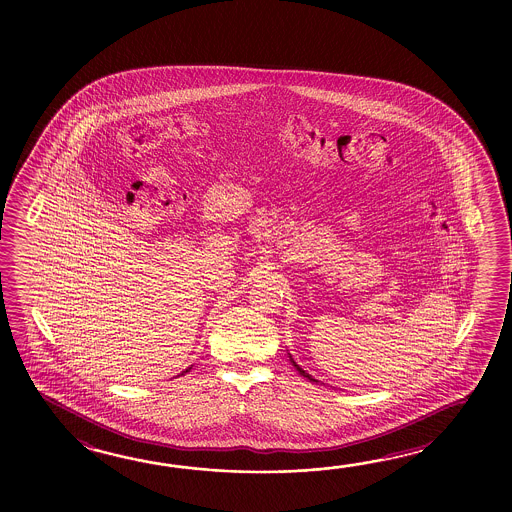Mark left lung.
Listing matches in <instances>:
<instances>
[{
	"instance_id": "1",
	"label": "left lung",
	"mask_w": 512,
	"mask_h": 512,
	"mask_svg": "<svg viewBox=\"0 0 512 512\" xmlns=\"http://www.w3.org/2000/svg\"><path fill=\"white\" fill-rule=\"evenodd\" d=\"M289 359H291V362H293L294 368H296V371H298V373H300V375H302V377H305V379H307V381H309V382H316V384H318V381H316L315 377H311V375H309V373H307V371L302 370V368H300V366H298V364H296V362H294L293 357H291V353H289Z\"/></svg>"
}]
</instances>
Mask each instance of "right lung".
Segmentation results:
<instances>
[{"mask_svg": "<svg viewBox=\"0 0 512 512\" xmlns=\"http://www.w3.org/2000/svg\"><path fill=\"white\" fill-rule=\"evenodd\" d=\"M190 370H192V368H188V370H186V371H190ZM186 371H183V373H181V375H185Z\"/></svg>", "mask_w": 512, "mask_h": 512, "instance_id": "obj_1", "label": "right lung"}]
</instances>
